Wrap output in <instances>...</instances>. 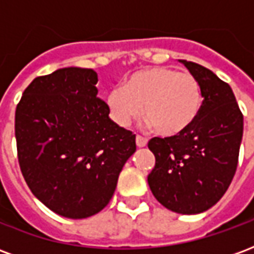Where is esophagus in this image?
Masks as SVG:
<instances>
[{"label": "esophagus", "instance_id": "obj_1", "mask_svg": "<svg viewBox=\"0 0 254 254\" xmlns=\"http://www.w3.org/2000/svg\"><path fill=\"white\" fill-rule=\"evenodd\" d=\"M136 144H137L138 148H143V147H145L147 145V138L143 137V136H136Z\"/></svg>", "mask_w": 254, "mask_h": 254}]
</instances>
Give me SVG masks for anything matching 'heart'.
Wrapping results in <instances>:
<instances>
[{
    "label": "heart",
    "instance_id": "1",
    "mask_svg": "<svg viewBox=\"0 0 254 254\" xmlns=\"http://www.w3.org/2000/svg\"><path fill=\"white\" fill-rule=\"evenodd\" d=\"M113 120L127 127L141 114L156 132L176 136L196 121L202 107L201 85L191 73L156 66L134 73L125 87L107 94Z\"/></svg>",
    "mask_w": 254,
    "mask_h": 254
}]
</instances>
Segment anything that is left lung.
Returning a JSON list of instances; mask_svg holds the SVG:
<instances>
[{"instance_id":"8db88e82","label":"left lung","mask_w":254,"mask_h":254,"mask_svg":"<svg viewBox=\"0 0 254 254\" xmlns=\"http://www.w3.org/2000/svg\"><path fill=\"white\" fill-rule=\"evenodd\" d=\"M181 63L201 85V111L185 132L149 140L155 167L148 185L167 209L193 215L215 205L229 189L238 165L244 116L229 84L198 64Z\"/></svg>"}]
</instances>
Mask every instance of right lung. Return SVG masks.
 <instances>
[{
    "label": "right lung",
    "instance_id": "1",
    "mask_svg": "<svg viewBox=\"0 0 254 254\" xmlns=\"http://www.w3.org/2000/svg\"><path fill=\"white\" fill-rule=\"evenodd\" d=\"M92 69L64 67L24 89L14 114L20 170L53 212L92 216L109 204L136 134L109 118Z\"/></svg>",
    "mask_w": 254,
    "mask_h": 254
}]
</instances>
